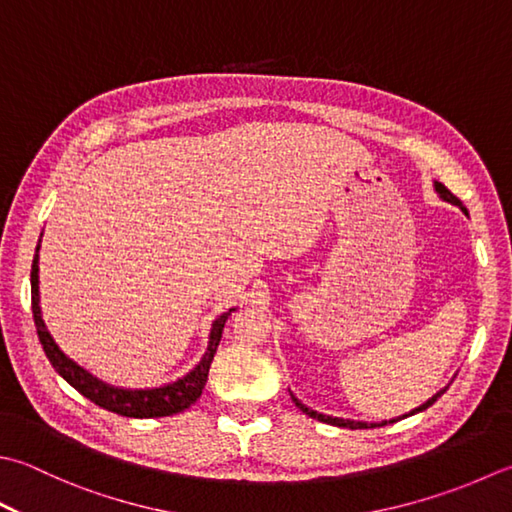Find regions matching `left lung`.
<instances>
[{
  "label": "left lung",
  "mask_w": 512,
  "mask_h": 512,
  "mask_svg": "<svg viewBox=\"0 0 512 512\" xmlns=\"http://www.w3.org/2000/svg\"><path fill=\"white\" fill-rule=\"evenodd\" d=\"M435 190H437V195L444 199V202H448V204H455V206H459L464 210V215H468V210L464 208V204L459 202V199L450 193V190L444 186V184H439V182H435ZM448 390V386L446 388H442V390H437V393L428 399V402H424L422 406H417V408H413L410 410V413H406V415H402V417H395V419H384V422H355V419H344V417H330V415H324V413H317V410H313V408H308V406H304L302 402H299V399L290 393V397H293V402H295V406L302 410V413H306L308 417H313V419H317V422H324V424H330V426H339V428H350V430H357V428H377V426H386V424H393V422H399V419H404V417H410V415H415V413H422V410H426L428 406H433L439 397H442L444 393Z\"/></svg>",
  "instance_id": "1"
}]
</instances>
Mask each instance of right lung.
Segmentation results:
<instances>
[{
    "mask_svg": "<svg viewBox=\"0 0 512 512\" xmlns=\"http://www.w3.org/2000/svg\"><path fill=\"white\" fill-rule=\"evenodd\" d=\"M39 244H42V237H39ZM39 244L35 248V257H33V268H30V302H33V319L37 326V337L42 342L44 353L48 357V362L53 364V368L62 375L66 382L79 390L90 402L102 406L110 413H117L122 417H135V419H146V417H168L175 413H182L190 404H195L202 390L206 386L208 379V370L210 364H213V357L217 353L219 339H222V330L226 319L230 317L235 308H230L228 313L219 315L213 328H210L208 335V348L204 357L199 359V364L186 373L184 377H179L177 382L164 384L159 388H117L110 386L102 379H97L84 370L79 364H75L73 359H68L59 346L55 344V339L50 337L48 328L42 319V308H39Z\"/></svg>",
    "mask_w": 512,
    "mask_h": 512,
    "instance_id": "add662e5",
    "label": "right lung"
}]
</instances>
